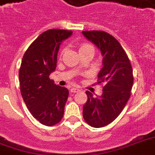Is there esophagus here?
Returning <instances> with one entry per match:
<instances>
[{"mask_svg":"<svg viewBox=\"0 0 155 155\" xmlns=\"http://www.w3.org/2000/svg\"><path fill=\"white\" fill-rule=\"evenodd\" d=\"M70 92L72 93H78V92H80V89L78 88H71L70 89Z\"/></svg>","mask_w":155,"mask_h":155,"instance_id":"obj_1","label":"esophagus"}]
</instances>
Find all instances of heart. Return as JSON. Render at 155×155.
I'll list each match as a JSON object with an SVG mask.
<instances>
[{
    "instance_id": "obj_1",
    "label": "heart",
    "mask_w": 155,
    "mask_h": 155,
    "mask_svg": "<svg viewBox=\"0 0 155 155\" xmlns=\"http://www.w3.org/2000/svg\"><path fill=\"white\" fill-rule=\"evenodd\" d=\"M90 46H91L90 45H88V44H82V45H80V46H79V51L86 49V48H88V47H90ZM63 51H64V49H62L61 53L62 54V53H63Z\"/></svg>"
}]
</instances>
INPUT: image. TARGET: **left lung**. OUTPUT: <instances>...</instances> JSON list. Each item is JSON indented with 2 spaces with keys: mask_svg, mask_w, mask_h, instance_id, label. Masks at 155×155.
<instances>
[{
  "mask_svg": "<svg viewBox=\"0 0 155 155\" xmlns=\"http://www.w3.org/2000/svg\"><path fill=\"white\" fill-rule=\"evenodd\" d=\"M82 33L103 57L97 77L98 84H104L100 96L86 91L88 100L83 106V117L91 127H101L113 122L127 104L133 84V68L121 45L111 35L101 31Z\"/></svg>",
  "mask_w": 155,
  "mask_h": 155,
  "instance_id": "obj_1",
  "label": "left lung"
}]
</instances>
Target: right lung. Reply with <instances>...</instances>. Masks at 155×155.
Returning a JSON list of instances; mask_svg holds the SVG:
<instances>
[{"label": "right lung", "mask_w": 155, "mask_h": 155, "mask_svg": "<svg viewBox=\"0 0 155 155\" xmlns=\"http://www.w3.org/2000/svg\"><path fill=\"white\" fill-rule=\"evenodd\" d=\"M71 35V31H46L33 41L22 58L18 74L21 94L31 114L46 126L59 123L64 114L69 91L56 85L49 75L56 69L60 45Z\"/></svg>", "instance_id": "right-lung-1"}]
</instances>
